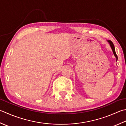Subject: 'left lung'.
<instances>
[{
    "label": "left lung",
    "instance_id": "1",
    "mask_svg": "<svg viewBox=\"0 0 126 126\" xmlns=\"http://www.w3.org/2000/svg\"><path fill=\"white\" fill-rule=\"evenodd\" d=\"M107 41L108 42V43H109V45H110V47H111V49H112V52H113V53H114V55L115 57L116 58V61H117L118 58H117V55H116V54L115 49V47H114V44H113L112 42L111 41H110V40H107Z\"/></svg>",
    "mask_w": 126,
    "mask_h": 126
}]
</instances>
